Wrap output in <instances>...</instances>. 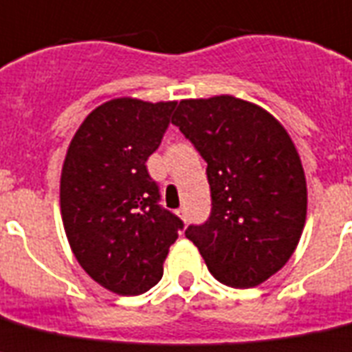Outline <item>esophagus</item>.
I'll return each mask as SVG.
<instances>
[{
  "label": "esophagus",
  "mask_w": 352,
  "mask_h": 352,
  "mask_svg": "<svg viewBox=\"0 0 352 352\" xmlns=\"http://www.w3.org/2000/svg\"><path fill=\"white\" fill-rule=\"evenodd\" d=\"M176 214H178L179 218H182V220H184V221H187V210H185L184 207H182V209L176 210Z\"/></svg>",
  "instance_id": "esophagus-1"
}]
</instances>
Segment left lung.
Returning <instances> with one entry per match:
<instances>
[{
	"mask_svg": "<svg viewBox=\"0 0 352 352\" xmlns=\"http://www.w3.org/2000/svg\"><path fill=\"white\" fill-rule=\"evenodd\" d=\"M173 123L207 162L212 198L209 221L185 236L218 282L260 285L287 263L307 218V182L289 132L230 94L182 100Z\"/></svg>",
	"mask_w": 352,
	"mask_h": 352,
	"instance_id": "obj_1",
	"label": "left lung"
}]
</instances>
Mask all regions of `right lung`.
Masks as SVG:
<instances>
[{
	"label": "right lung",
	"mask_w": 352,
	"mask_h": 352,
	"mask_svg": "<svg viewBox=\"0 0 352 352\" xmlns=\"http://www.w3.org/2000/svg\"><path fill=\"white\" fill-rule=\"evenodd\" d=\"M176 101L114 98L72 136L60 179L65 234L83 271L101 287L136 296L163 276L182 220L158 205L145 162L160 147Z\"/></svg>",
	"instance_id": "add662e5"
}]
</instances>
